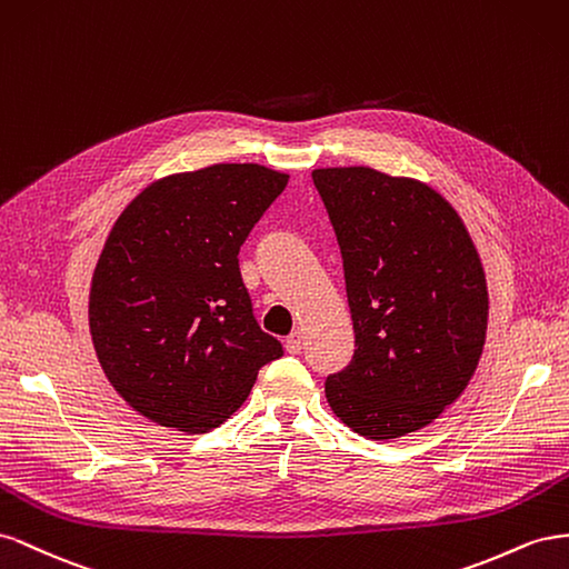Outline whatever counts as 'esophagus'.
<instances>
[{
  "label": "esophagus",
  "instance_id": "esophagus-1",
  "mask_svg": "<svg viewBox=\"0 0 569 569\" xmlns=\"http://www.w3.org/2000/svg\"><path fill=\"white\" fill-rule=\"evenodd\" d=\"M286 350H288L290 355H298V352L302 350V333H300V331L290 333V336L286 338Z\"/></svg>",
  "mask_w": 569,
  "mask_h": 569
}]
</instances>
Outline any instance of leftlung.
I'll return each instance as SVG.
<instances>
[{"mask_svg": "<svg viewBox=\"0 0 569 569\" xmlns=\"http://www.w3.org/2000/svg\"><path fill=\"white\" fill-rule=\"evenodd\" d=\"M343 257L355 352L323 391L336 417L388 441L431 425L472 379L489 293L462 219L412 178L317 169Z\"/></svg>", "mask_w": 569, "mask_h": 569, "instance_id": "obj_1", "label": "left lung"}]
</instances>
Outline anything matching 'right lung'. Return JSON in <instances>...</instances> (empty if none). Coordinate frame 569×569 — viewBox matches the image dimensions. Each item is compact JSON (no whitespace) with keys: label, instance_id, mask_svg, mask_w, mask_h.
Wrapping results in <instances>:
<instances>
[{"label":"right lung","instance_id":"right-lung-1","mask_svg":"<svg viewBox=\"0 0 569 569\" xmlns=\"http://www.w3.org/2000/svg\"><path fill=\"white\" fill-rule=\"evenodd\" d=\"M288 176L214 164L144 188L104 242L90 333L107 379L161 427L204 433L283 346L259 329L238 252Z\"/></svg>","mask_w":569,"mask_h":569}]
</instances>
